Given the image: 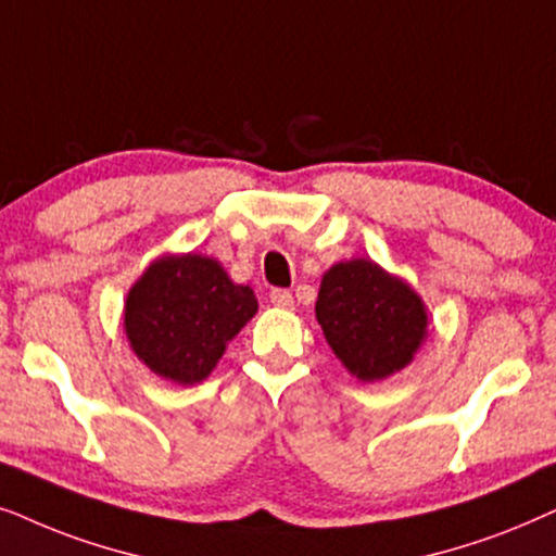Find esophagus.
Segmentation results:
<instances>
[{
  "label": "esophagus",
  "mask_w": 556,
  "mask_h": 556,
  "mask_svg": "<svg viewBox=\"0 0 556 556\" xmlns=\"http://www.w3.org/2000/svg\"><path fill=\"white\" fill-rule=\"evenodd\" d=\"M269 300H271L274 307H282V309H290L294 305V298H292L290 290H271Z\"/></svg>",
  "instance_id": "1"
}]
</instances>
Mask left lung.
I'll use <instances>...</instances> for the list:
<instances>
[{
  "instance_id": "1",
  "label": "left lung",
  "mask_w": 556,
  "mask_h": 556,
  "mask_svg": "<svg viewBox=\"0 0 556 556\" xmlns=\"http://www.w3.org/2000/svg\"><path fill=\"white\" fill-rule=\"evenodd\" d=\"M315 315L332 351L361 381L402 371L427 330L425 305L412 287L368 258L340 262L325 274Z\"/></svg>"
}]
</instances>
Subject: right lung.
Listing matches in <instances>:
<instances>
[{"instance_id": "add662e5", "label": "right lung", "mask_w": 556, "mask_h": 556, "mask_svg": "<svg viewBox=\"0 0 556 556\" xmlns=\"http://www.w3.org/2000/svg\"><path fill=\"white\" fill-rule=\"evenodd\" d=\"M254 313V292L233 285L216 258L185 254L154 262L131 287L124 328L139 361L188 387L213 371Z\"/></svg>"}]
</instances>
